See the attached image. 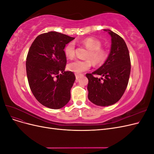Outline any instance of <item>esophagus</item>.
I'll list each match as a JSON object with an SVG mask.
<instances>
[{"label":"esophagus","instance_id":"obj_1","mask_svg":"<svg viewBox=\"0 0 154 154\" xmlns=\"http://www.w3.org/2000/svg\"><path fill=\"white\" fill-rule=\"evenodd\" d=\"M75 76H76V80H78V79L81 77L82 74H75Z\"/></svg>","mask_w":154,"mask_h":154}]
</instances>
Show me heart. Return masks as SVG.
Listing matches in <instances>:
<instances>
[{"label":"heart","instance_id":"obj_1","mask_svg":"<svg viewBox=\"0 0 154 154\" xmlns=\"http://www.w3.org/2000/svg\"><path fill=\"white\" fill-rule=\"evenodd\" d=\"M81 43L88 49L85 58L88 60L84 61L76 60L67 65L69 71L76 74L82 73L89 69L91 67V61L96 66H99L103 63L108 57L107 51L101 48L102 44L98 39L89 37L82 40ZM64 53L69 59L74 58L75 56V44L73 42H71L66 45Z\"/></svg>","mask_w":154,"mask_h":154}]
</instances>
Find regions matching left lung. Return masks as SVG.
I'll return each mask as SVG.
<instances>
[{"instance_id": "8db88e82", "label": "left lung", "mask_w": 154, "mask_h": 154, "mask_svg": "<svg viewBox=\"0 0 154 154\" xmlns=\"http://www.w3.org/2000/svg\"><path fill=\"white\" fill-rule=\"evenodd\" d=\"M104 31L111 36L108 58L95 71L86 74L88 98L92 103L101 106L114 105L121 99L127 88L131 69L129 51L124 40L111 30ZM94 74L104 78H96Z\"/></svg>"}]
</instances>
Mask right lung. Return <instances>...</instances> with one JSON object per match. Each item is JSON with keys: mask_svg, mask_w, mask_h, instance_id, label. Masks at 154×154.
<instances>
[{"mask_svg": "<svg viewBox=\"0 0 154 154\" xmlns=\"http://www.w3.org/2000/svg\"><path fill=\"white\" fill-rule=\"evenodd\" d=\"M74 38L56 31L38 35L32 43L26 58L27 80L35 98L44 106L59 109L71 99L75 81L71 71H65L66 45Z\"/></svg>", "mask_w": 154, "mask_h": 154, "instance_id": "obj_1", "label": "right lung"}]
</instances>
